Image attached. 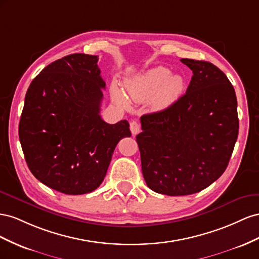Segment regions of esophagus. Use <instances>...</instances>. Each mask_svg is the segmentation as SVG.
Wrapping results in <instances>:
<instances>
[{
    "label": "esophagus",
    "mask_w": 259,
    "mask_h": 259,
    "mask_svg": "<svg viewBox=\"0 0 259 259\" xmlns=\"http://www.w3.org/2000/svg\"><path fill=\"white\" fill-rule=\"evenodd\" d=\"M130 130H131V134L134 135V136H136V135H138L139 132H140V130H141V128H140V124H139V122L138 121H131L130 122Z\"/></svg>",
    "instance_id": "esophagus-1"
}]
</instances>
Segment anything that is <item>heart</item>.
<instances>
[{
    "label": "heart",
    "mask_w": 259,
    "mask_h": 259,
    "mask_svg": "<svg viewBox=\"0 0 259 259\" xmlns=\"http://www.w3.org/2000/svg\"><path fill=\"white\" fill-rule=\"evenodd\" d=\"M184 89V80L180 75H170L166 67H155L145 71L137 79L130 80L127 90L137 101H144L153 98L156 107H166L178 99ZM113 100L122 106H128V100L121 89L116 83L110 87Z\"/></svg>",
    "instance_id": "1"
}]
</instances>
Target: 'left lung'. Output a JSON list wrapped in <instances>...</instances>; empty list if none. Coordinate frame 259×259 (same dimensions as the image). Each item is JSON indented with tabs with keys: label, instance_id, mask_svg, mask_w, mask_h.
<instances>
[{
	"label": "left lung",
	"instance_id": "obj_1",
	"mask_svg": "<svg viewBox=\"0 0 259 259\" xmlns=\"http://www.w3.org/2000/svg\"><path fill=\"white\" fill-rule=\"evenodd\" d=\"M193 71L172 105L141 117L137 136L144 180L156 193L190 195L223 175L239 135L233 85L215 65L181 58Z\"/></svg>",
	"mask_w": 259,
	"mask_h": 259
}]
</instances>
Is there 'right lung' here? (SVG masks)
<instances>
[{"mask_svg": "<svg viewBox=\"0 0 259 259\" xmlns=\"http://www.w3.org/2000/svg\"><path fill=\"white\" fill-rule=\"evenodd\" d=\"M99 57L70 54L48 65L28 88L19 141L32 175L69 195L90 193L104 180L115 147L130 137L129 122L100 115L105 81Z\"/></svg>", "mask_w": 259, "mask_h": 259, "instance_id": "obj_1", "label": "right lung"}]
</instances>
